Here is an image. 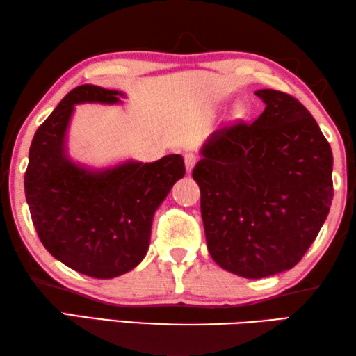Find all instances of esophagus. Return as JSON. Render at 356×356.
I'll return each instance as SVG.
<instances>
[{
    "instance_id": "1",
    "label": "esophagus",
    "mask_w": 356,
    "mask_h": 356,
    "mask_svg": "<svg viewBox=\"0 0 356 356\" xmlns=\"http://www.w3.org/2000/svg\"><path fill=\"white\" fill-rule=\"evenodd\" d=\"M185 168H186V171L188 172H191V170L193 168H195V165L197 163V155H195V154H185Z\"/></svg>"
}]
</instances>
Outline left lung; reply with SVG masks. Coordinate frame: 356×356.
Returning a JSON list of instances; mask_svg holds the SVG:
<instances>
[{
  "label": "left lung",
  "instance_id": "8db88e82",
  "mask_svg": "<svg viewBox=\"0 0 356 356\" xmlns=\"http://www.w3.org/2000/svg\"><path fill=\"white\" fill-rule=\"evenodd\" d=\"M256 95L261 116L215 130L193 170L210 256L250 280L297 265L333 201V154L316 119L286 92Z\"/></svg>",
  "mask_w": 356,
  "mask_h": 356
}]
</instances>
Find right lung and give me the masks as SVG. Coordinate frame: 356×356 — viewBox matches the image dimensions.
<instances>
[{
	"label": "right lung",
	"instance_id": "obj_1",
	"mask_svg": "<svg viewBox=\"0 0 356 356\" xmlns=\"http://www.w3.org/2000/svg\"><path fill=\"white\" fill-rule=\"evenodd\" d=\"M120 97L94 84L72 89L35 131L25 172L26 202L42 245L72 270L99 280L116 278L143 261L155 210L185 174L179 154L106 170L69 159L65 135L75 105H113Z\"/></svg>",
	"mask_w": 356,
	"mask_h": 356
}]
</instances>
